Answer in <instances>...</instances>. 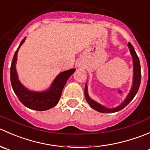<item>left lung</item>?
Segmentation results:
<instances>
[{
  "label": "left lung",
  "instance_id": "1",
  "mask_svg": "<svg viewBox=\"0 0 150 150\" xmlns=\"http://www.w3.org/2000/svg\"><path fill=\"white\" fill-rule=\"evenodd\" d=\"M128 47L130 48V54H131L132 57H133V82L130 93H129L127 97L126 98L125 100H124V102L120 105V106H117V107L116 108H114V109H107V108L104 107V106H103L102 105L98 103L97 102L92 100V99L89 97L88 94H87V84H85L84 96H85L86 100H87V103H89V105H90L93 109H95V110L98 111V112H101V113H113V112L120 111L121 109L125 108V106L133 100V98L135 97L136 93H137L138 90H139V86H140L141 78H142L140 62H139V57H138L137 54H136L134 48H133V47L132 46V44H130V43H128Z\"/></svg>",
  "mask_w": 150,
  "mask_h": 150
}]
</instances>
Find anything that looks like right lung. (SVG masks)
<instances>
[{"label": "right lung", "mask_w": 150, "mask_h": 150, "mask_svg": "<svg viewBox=\"0 0 150 150\" xmlns=\"http://www.w3.org/2000/svg\"><path fill=\"white\" fill-rule=\"evenodd\" d=\"M25 40V38L21 41L18 49L14 53L11 62L10 78H11L13 90L17 95L20 102L26 107L36 111L48 110L54 107L58 103L66 81L71 75L74 73L76 69H72L60 73L54 80L50 88L47 91L41 92V93L30 91L20 82L15 68L17 52L20 46L23 44Z\"/></svg>", "instance_id": "obj_1"}]
</instances>
